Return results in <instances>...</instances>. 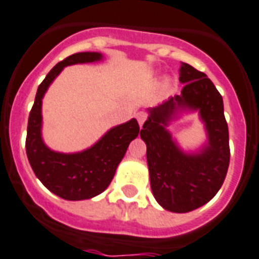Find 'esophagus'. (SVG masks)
I'll list each match as a JSON object with an SVG mask.
<instances>
[{
  "label": "esophagus",
  "instance_id": "1",
  "mask_svg": "<svg viewBox=\"0 0 259 259\" xmlns=\"http://www.w3.org/2000/svg\"><path fill=\"white\" fill-rule=\"evenodd\" d=\"M136 119H138L139 124H140V127H142V125L144 124L145 119H147V114H145V112H143V111H140V112H138V114H136Z\"/></svg>",
  "mask_w": 259,
  "mask_h": 259
}]
</instances>
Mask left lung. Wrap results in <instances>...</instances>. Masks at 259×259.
Returning <instances> with one entry per match:
<instances>
[{
  "label": "left lung",
  "mask_w": 259,
  "mask_h": 259,
  "mask_svg": "<svg viewBox=\"0 0 259 259\" xmlns=\"http://www.w3.org/2000/svg\"><path fill=\"white\" fill-rule=\"evenodd\" d=\"M181 95L149 108L140 136L147 144L151 189L161 206L175 213L200 208L220 191L230 161L229 130L222 96L210 79L181 62ZM198 109L208 132V144L200 154H184L165 125L179 109Z\"/></svg>",
  "instance_id": "8db88e82"
}]
</instances>
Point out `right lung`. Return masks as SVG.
<instances>
[{"label":"right lung","instance_id":"1","mask_svg":"<svg viewBox=\"0 0 259 259\" xmlns=\"http://www.w3.org/2000/svg\"><path fill=\"white\" fill-rule=\"evenodd\" d=\"M99 59H102L99 53H76L55 65L38 86L27 121L26 155L35 176L49 191L70 201L93 198L106 191L128 145L140 131L136 119H132L110 130L91 148L70 155L54 152L42 142L40 108L50 83L66 66Z\"/></svg>","mask_w":259,"mask_h":259}]
</instances>
